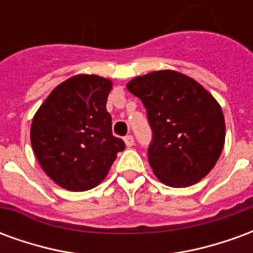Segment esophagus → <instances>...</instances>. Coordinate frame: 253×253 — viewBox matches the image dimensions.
Segmentation results:
<instances>
[{
    "label": "esophagus",
    "mask_w": 253,
    "mask_h": 253,
    "mask_svg": "<svg viewBox=\"0 0 253 253\" xmlns=\"http://www.w3.org/2000/svg\"><path fill=\"white\" fill-rule=\"evenodd\" d=\"M125 142H126V145L128 148H131L132 145H134V137H132V135H126V137H125Z\"/></svg>",
    "instance_id": "obj_1"
}]
</instances>
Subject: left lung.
<instances>
[{"label": "left lung", "instance_id": "left-lung-1", "mask_svg": "<svg viewBox=\"0 0 253 253\" xmlns=\"http://www.w3.org/2000/svg\"><path fill=\"white\" fill-rule=\"evenodd\" d=\"M142 101L152 128L148 148L154 175L170 187H188L212 169L225 143L221 107L195 80L160 70L127 84Z\"/></svg>", "mask_w": 253, "mask_h": 253}]
</instances>
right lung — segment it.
I'll return each mask as SVG.
<instances>
[{
    "mask_svg": "<svg viewBox=\"0 0 253 253\" xmlns=\"http://www.w3.org/2000/svg\"><path fill=\"white\" fill-rule=\"evenodd\" d=\"M112 84L99 76H74L48 94L34 116L31 143L36 159L57 184L86 191L104 180L126 145L112 135L105 108Z\"/></svg>",
    "mask_w": 253,
    "mask_h": 253,
    "instance_id": "right-lung-1",
    "label": "right lung"
}]
</instances>
